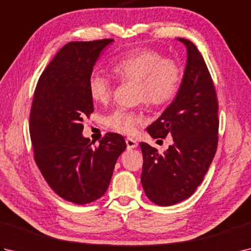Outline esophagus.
Returning <instances> with one entry per match:
<instances>
[{"label":"esophagus","instance_id":"34e87169","mask_svg":"<svg viewBox=\"0 0 251 251\" xmlns=\"http://www.w3.org/2000/svg\"><path fill=\"white\" fill-rule=\"evenodd\" d=\"M126 145L128 149H135L138 146V142L135 139H132V138H127Z\"/></svg>","mask_w":251,"mask_h":251}]
</instances>
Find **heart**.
Here are the masks:
<instances>
[{
    "label": "heart",
    "mask_w": 251,
    "mask_h": 251,
    "mask_svg": "<svg viewBox=\"0 0 251 251\" xmlns=\"http://www.w3.org/2000/svg\"><path fill=\"white\" fill-rule=\"evenodd\" d=\"M117 81L136 84V102L149 109H161L172 103L182 83L183 73L179 63L165 58L156 50L139 47L122 55L111 65ZM88 94L97 103H106L112 96L111 81L93 73L87 82ZM145 119L138 112L117 109L105 117L106 126L124 135L135 134Z\"/></svg>",
    "instance_id": "b5f03b06"
}]
</instances>
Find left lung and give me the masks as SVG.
<instances>
[{"mask_svg":"<svg viewBox=\"0 0 251 251\" xmlns=\"http://www.w3.org/2000/svg\"><path fill=\"white\" fill-rule=\"evenodd\" d=\"M188 49L182 84L174 102L147 128L154 139L173 137L174 145L158 153L146 142L141 183L147 197L158 206H172L194 193L218 147V98L209 70L197 47L181 39Z\"/></svg>","mask_w":251,"mask_h":251,"instance_id":"left-lung-1","label":"left lung"}]
</instances>
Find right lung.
<instances>
[{"mask_svg": "<svg viewBox=\"0 0 251 251\" xmlns=\"http://www.w3.org/2000/svg\"><path fill=\"white\" fill-rule=\"evenodd\" d=\"M112 39L70 42L37 81L30 110L34 161L50 188L76 205L89 204L108 190L115 163L126 149L123 136L108 132L99 146L82 136L84 117L94 112L88 77Z\"/></svg>", "mask_w": 251, "mask_h": 251, "instance_id": "add662e5", "label": "right lung"}]
</instances>
